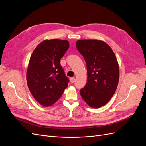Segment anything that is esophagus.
<instances>
[{
    "label": "esophagus",
    "instance_id": "obj_1",
    "mask_svg": "<svg viewBox=\"0 0 146 146\" xmlns=\"http://www.w3.org/2000/svg\"><path fill=\"white\" fill-rule=\"evenodd\" d=\"M75 81H76V79H75V78L72 77V78H70V82L71 83H74L75 82Z\"/></svg>",
    "mask_w": 146,
    "mask_h": 146
}]
</instances>
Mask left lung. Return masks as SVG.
Segmentation results:
<instances>
[{
    "instance_id": "8db88e82",
    "label": "left lung",
    "mask_w": 146,
    "mask_h": 146,
    "mask_svg": "<svg viewBox=\"0 0 146 146\" xmlns=\"http://www.w3.org/2000/svg\"><path fill=\"white\" fill-rule=\"evenodd\" d=\"M77 49L86 63L87 83L80 90L82 99L91 107L107 104L119 83V64L111 48L103 41L82 39L76 42Z\"/></svg>"
}]
</instances>
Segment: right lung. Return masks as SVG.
I'll return each mask as SVG.
<instances>
[{
  "label": "right lung",
  "mask_w": 146,
  "mask_h": 146,
  "mask_svg": "<svg viewBox=\"0 0 146 146\" xmlns=\"http://www.w3.org/2000/svg\"><path fill=\"white\" fill-rule=\"evenodd\" d=\"M69 47L67 40L46 39L35 48L27 70L29 89L35 99L44 107L55 104L68 85L60 60Z\"/></svg>",
  "instance_id": "add662e5"
}]
</instances>
